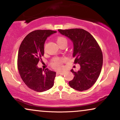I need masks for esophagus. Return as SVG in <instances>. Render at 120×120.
<instances>
[{"label":"esophagus","instance_id":"34e87169","mask_svg":"<svg viewBox=\"0 0 120 120\" xmlns=\"http://www.w3.org/2000/svg\"><path fill=\"white\" fill-rule=\"evenodd\" d=\"M58 73L60 75H64V71H60V72H58Z\"/></svg>","mask_w":120,"mask_h":120}]
</instances>
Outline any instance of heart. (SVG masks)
I'll list each match as a JSON object with an SVG mask.
<instances>
[{
    "instance_id": "heart-1",
    "label": "heart",
    "mask_w": 120,
    "mask_h": 120,
    "mask_svg": "<svg viewBox=\"0 0 120 120\" xmlns=\"http://www.w3.org/2000/svg\"><path fill=\"white\" fill-rule=\"evenodd\" d=\"M56 41L58 46L62 45H67V39L63 37H58L56 39ZM64 61V58H56L52 63V65L55 68L60 69L61 68L62 64Z\"/></svg>"
}]
</instances>
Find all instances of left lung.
<instances>
[{
	"instance_id": "8db88e82",
	"label": "left lung",
	"mask_w": 120,
	"mask_h": 120,
	"mask_svg": "<svg viewBox=\"0 0 120 120\" xmlns=\"http://www.w3.org/2000/svg\"><path fill=\"white\" fill-rule=\"evenodd\" d=\"M58 32L73 42L74 63L80 66L78 71L71 70L75 76L69 85L77 91L89 89L97 80L102 68L103 54L99 45L93 36L83 29H58Z\"/></svg>"
}]
</instances>
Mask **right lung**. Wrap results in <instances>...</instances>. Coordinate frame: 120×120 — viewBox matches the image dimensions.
<instances>
[{
    "label": "right lung",
    "instance_id": "add662e5",
    "mask_svg": "<svg viewBox=\"0 0 120 120\" xmlns=\"http://www.w3.org/2000/svg\"><path fill=\"white\" fill-rule=\"evenodd\" d=\"M56 31L37 30L24 38L19 46L17 68L24 83L38 92L46 91L53 86L56 73L49 69L38 68V63L44 54V44L47 37Z\"/></svg>",
    "mask_w": 120,
    "mask_h": 120
}]
</instances>
